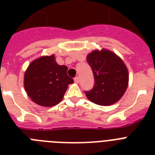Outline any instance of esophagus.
I'll use <instances>...</instances> for the list:
<instances>
[{
    "instance_id": "34e87169",
    "label": "esophagus",
    "mask_w": 155,
    "mask_h": 155,
    "mask_svg": "<svg viewBox=\"0 0 155 155\" xmlns=\"http://www.w3.org/2000/svg\"><path fill=\"white\" fill-rule=\"evenodd\" d=\"M74 81H75V84H79V82H80V79H79L78 76H76V77L74 78Z\"/></svg>"
}]
</instances>
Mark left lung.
Instances as JSON below:
<instances>
[{
  "label": "left lung",
  "instance_id": "obj_1",
  "mask_svg": "<svg viewBox=\"0 0 155 155\" xmlns=\"http://www.w3.org/2000/svg\"><path fill=\"white\" fill-rule=\"evenodd\" d=\"M87 61L95 80L93 88L84 92L87 99L99 105H111L117 102L127 89L129 82L127 68L121 58L103 49L90 53Z\"/></svg>",
  "mask_w": 155,
  "mask_h": 155
}]
</instances>
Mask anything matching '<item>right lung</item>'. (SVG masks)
I'll list each match as a JSON object with an SVG mask.
<instances>
[{
  "instance_id": "obj_1",
  "label": "right lung",
  "mask_w": 155,
  "mask_h": 155,
  "mask_svg": "<svg viewBox=\"0 0 155 155\" xmlns=\"http://www.w3.org/2000/svg\"><path fill=\"white\" fill-rule=\"evenodd\" d=\"M67 71L68 67L58 65L54 54L40 57L33 61L25 71V92L38 105H56L63 100L68 84L74 83Z\"/></svg>"
}]
</instances>
